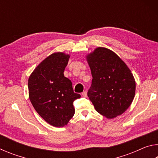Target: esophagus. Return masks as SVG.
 Instances as JSON below:
<instances>
[{"mask_svg": "<svg viewBox=\"0 0 158 158\" xmlns=\"http://www.w3.org/2000/svg\"><path fill=\"white\" fill-rule=\"evenodd\" d=\"M81 95H82V96H84V97H86V96H87V91H86V90H85V91L81 93Z\"/></svg>", "mask_w": 158, "mask_h": 158, "instance_id": "1", "label": "esophagus"}]
</instances>
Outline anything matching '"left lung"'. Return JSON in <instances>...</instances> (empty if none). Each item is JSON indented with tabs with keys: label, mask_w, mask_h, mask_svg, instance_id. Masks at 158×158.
Returning a JSON list of instances; mask_svg holds the SVG:
<instances>
[{
	"label": "left lung",
	"mask_w": 158,
	"mask_h": 158,
	"mask_svg": "<svg viewBox=\"0 0 158 158\" xmlns=\"http://www.w3.org/2000/svg\"><path fill=\"white\" fill-rule=\"evenodd\" d=\"M93 77L88 97L95 110L114 118L127 110L135 98L133 74L114 52L98 47L86 56Z\"/></svg>",
	"instance_id": "8db88e82"
}]
</instances>
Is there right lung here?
Returning <instances> with one entry per match:
<instances>
[{"instance_id":"add662e5","label":"right lung","mask_w":158,"mask_h":158,"mask_svg":"<svg viewBox=\"0 0 158 158\" xmlns=\"http://www.w3.org/2000/svg\"><path fill=\"white\" fill-rule=\"evenodd\" d=\"M69 55L53 53L42 61L28 79L31 102L38 114L54 127H63L74 114L73 102L81 98L64 76Z\"/></svg>"}]
</instances>
